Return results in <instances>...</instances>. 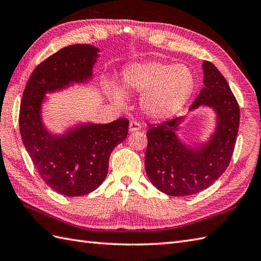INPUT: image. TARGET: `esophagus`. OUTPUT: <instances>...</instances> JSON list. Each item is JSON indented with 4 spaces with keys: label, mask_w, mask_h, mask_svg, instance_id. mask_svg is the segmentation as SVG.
Returning <instances> with one entry per match:
<instances>
[{
    "label": "esophagus",
    "mask_w": 261,
    "mask_h": 261,
    "mask_svg": "<svg viewBox=\"0 0 261 261\" xmlns=\"http://www.w3.org/2000/svg\"><path fill=\"white\" fill-rule=\"evenodd\" d=\"M141 126H142V124L140 122H138V121H131L129 130H130V132H135V131L140 130Z\"/></svg>",
    "instance_id": "34e87169"
}]
</instances>
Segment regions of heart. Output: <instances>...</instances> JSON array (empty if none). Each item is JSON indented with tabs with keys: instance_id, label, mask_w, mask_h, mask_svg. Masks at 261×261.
<instances>
[{
	"instance_id": "b5f03b06",
	"label": "heart",
	"mask_w": 261,
	"mask_h": 261,
	"mask_svg": "<svg viewBox=\"0 0 261 261\" xmlns=\"http://www.w3.org/2000/svg\"><path fill=\"white\" fill-rule=\"evenodd\" d=\"M123 88L129 92L143 93L141 107L152 118H167L180 111L196 89V76L189 66L165 61L136 63L124 69ZM117 100L122 98L119 89L112 88Z\"/></svg>"
}]
</instances>
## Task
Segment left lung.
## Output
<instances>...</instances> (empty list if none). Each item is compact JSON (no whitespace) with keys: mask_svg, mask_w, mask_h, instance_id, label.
<instances>
[{"mask_svg":"<svg viewBox=\"0 0 261 261\" xmlns=\"http://www.w3.org/2000/svg\"><path fill=\"white\" fill-rule=\"evenodd\" d=\"M204 88L190 107L214 108L218 128L211 141L200 150H191L179 141L175 132L181 118L148 124L145 171L156 189L168 196L195 195L207 189L225 172L234 150L240 109L227 80L210 61H203Z\"/></svg>","mask_w":261,"mask_h":261,"instance_id":"8db88e82","label":"left lung"}]
</instances>
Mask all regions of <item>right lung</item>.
Here are the masks:
<instances>
[{
	"mask_svg": "<svg viewBox=\"0 0 261 261\" xmlns=\"http://www.w3.org/2000/svg\"><path fill=\"white\" fill-rule=\"evenodd\" d=\"M99 50L88 44L65 46L41 62L28 80L19 125L24 147L44 182L68 197L83 196L105 181L112 150L128 135L129 120L86 124L63 137L48 135L40 118L44 93L92 75Z\"/></svg>",
	"mask_w": 261,
	"mask_h": 261,
	"instance_id": "1",
	"label": "right lung"
}]
</instances>
